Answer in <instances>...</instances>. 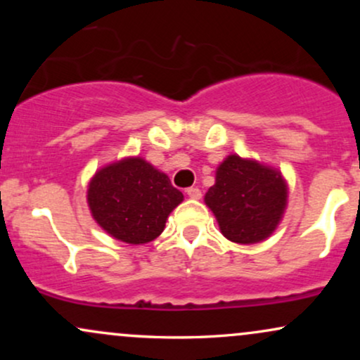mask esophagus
I'll return each instance as SVG.
<instances>
[{"instance_id":"esophagus-1","label":"esophagus","mask_w":360,"mask_h":360,"mask_svg":"<svg viewBox=\"0 0 360 360\" xmlns=\"http://www.w3.org/2000/svg\"><path fill=\"white\" fill-rule=\"evenodd\" d=\"M186 193H188V196L191 198V200H200V198H201V189L200 188H189Z\"/></svg>"}]
</instances>
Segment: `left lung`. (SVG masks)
I'll use <instances>...</instances> for the list:
<instances>
[{
	"label": "left lung",
	"instance_id": "1",
	"mask_svg": "<svg viewBox=\"0 0 360 360\" xmlns=\"http://www.w3.org/2000/svg\"><path fill=\"white\" fill-rule=\"evenodd\" d=\"M281 172L255 160L229 155L217 169V183L205 201L221 233L237 243H257L274 232L286 208Z\"/></svg>",
	"mask_w": 360,
	"mask_h": 360
}]
</instances>
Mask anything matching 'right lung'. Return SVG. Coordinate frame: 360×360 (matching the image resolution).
Masks as SVG:
<instances>
[{
    "mask_svg": "<svg viewBox=\"0 0 360 360\" xmlns=\"http://www.w3.org/2000/svg\"><path fill=\"white\" fill-rule=\"evenodd\" d=\"M183 198L164 172L140 157L103 167L88 189V205L98 225L131 245L159 237Z\"/></svg>",
    "mask_w": 360,
    "mask_h": 360,
    "instance_id": "right-lung-1",
    "label": "right lung"
}]
</instances>
